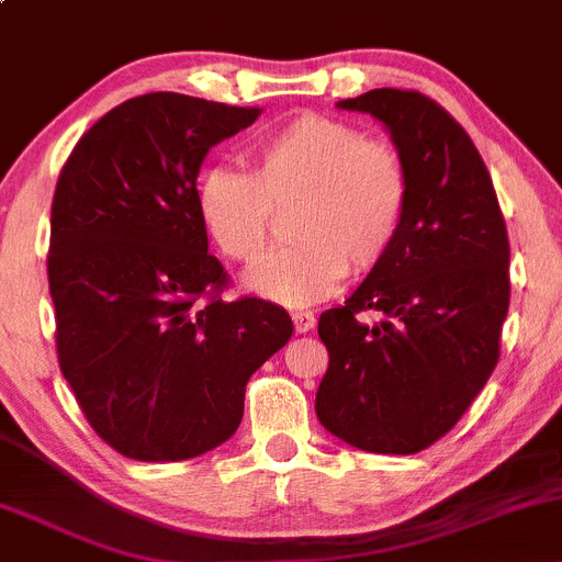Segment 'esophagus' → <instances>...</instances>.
Listing matches in <instances>:
<instances>
[{"mask_svg":"<svg viewBox=\"0 0 562 562\" xmlns=\"http://www.w3.org/2000/svg\"><path fill=\"white\" fill-rule=\"evenodd\" d=\"M293 328H296V334H306V330L315 328V315L312 312H293Z\"/></svg>","mask_w":562,"mask_h":562,"instance_id":"34e87169","label":"esophagus"}]
</instances>
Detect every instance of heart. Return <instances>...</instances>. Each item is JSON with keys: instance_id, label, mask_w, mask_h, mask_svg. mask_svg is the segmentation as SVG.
<instances>
[{"instance_id": "b5f03b06", "label": "heart", "mask_w": 562, "mask_h": 562, "mask_svg": "<svg viewBox=\"0 0 562 562\" xmlns=\"http://www.w3.org/2000/svg\"><path fill=\"white\" fill-rule=\"evenodd\" d=\"M252 175L210 167L199 177L196 210L206 234L234 261L261 256L271 204L299 199L296 245L269 252L241 285L285 306L326 299L352 271L385 261L406 210L398 153L336 117L304 112L252 142Z\"/></svg>"}]
</instances>
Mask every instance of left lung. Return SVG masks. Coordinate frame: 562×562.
<instances>
[{
    "instance_id": "left-lung-1",
    "label": "left lung",
    "mask_w": 562,
    "mask_h": 562,
    "mask_svg": "<svg viewBox=\"0 0 562 562\" xmlns=\"http://www.w3.org/2000/svg\"><path fill=\"white\" fill-rule=\"evenodd\" d=\"M336 108L385 126L406 169V210L385 261L321 315L328 371L315 412L350 447L412 454L463 417L498 363L509 236L480 150L450 112L398 88Z\"/></svg>"
}]
</instances>
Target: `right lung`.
<instances>
[{
    "mask_svg": "<svg viewBox=\"0 0 562 562\" xmlns=\"http://www.w3.org/2000/svg\"><path fill=\"white\" fill-rule=\"evenodd\" d=\"M258 115L145 93L99 117L58 177L47 256L58 366L126 458L188 460L232 439L247 380L293 334L271 301L217 296L226 271L196 210L206 153Z\"/></svg>",
    "mask_w": 562,
    "mask_h": 562,
    "instance_id": "1",
    "label": "right lung"
}]
</instances>
